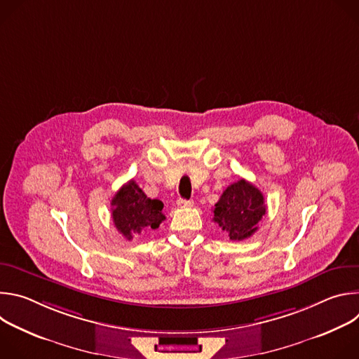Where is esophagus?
<instances>
[{
	"instance_id": "obj_1",
	"label": "esophagus",
	"mask_w": 359,
	"mask_h": 359,
	"mask_svg": "<svg viewBox=\"0 0 359 359\" xmlns=\"http://www.w3.org/2000/svg\"><path fill=\"white\" fill-rule=\"evenodd\" d=\"M193 204H194L193 200H184V198H179V200H177V206L182 208V209H184V208H193Z\"/></svg>"
}]
</instances>
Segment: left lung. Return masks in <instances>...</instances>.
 Segmentation results:
<instances>
[{
	"mask_svg": "<svg viewBox=\"0 0 359 359\" xmlns=\"http://www.w3.org/2000/svg\"><path fill=\"white\" fill-rule=\"evenodd\" d=\"M266 210L263 193L250 182L240 179L230 184L215 204L213 222L227 233L230 240L241 241L257 231Z\"/></svg>",
	"mask_w": 359,
	"mask_h": 359,
	"instance_id": "obj_1",
	"label": "left lung"
}]
</instances>
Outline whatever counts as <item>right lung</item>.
I'll return each mask as SVG.
<instances>
[{"mask_svg":"<svg viewBox=\"0 0 359 359\" xmlns=\"http://www.w3.org/2000/svg\"><path fill=\"white\" fill-rule=\"evenodd\" d=\"M112 219L116 230L132 240L143 230H156L166 219L163 203L149 198L135 180L123 184L112 198Z\"/></svg>","mask_w":359,"mask_h":359,"instance_id":"obj_1","label":"right lung"}]
</instances>
